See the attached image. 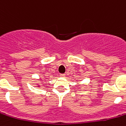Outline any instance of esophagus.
<instances>
[{
	"label": "esophagus",
	"mask_w": 126,
	"mask_h": 126,
	"mask_svg": "<svg viewBox=\"0 0 126 126\" xmlns=\"http://www.w3.org/2000/svg\"><path fill=\"white\" fill-rule=\"evenodd\" d=\"M60 76H61V77H62V78H64L65 75L64 74H61V75Z\"/></svg>",
	"instance_id": "34e87169"
}]
</instances>
